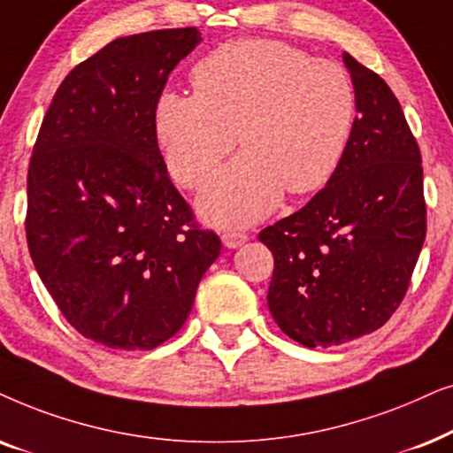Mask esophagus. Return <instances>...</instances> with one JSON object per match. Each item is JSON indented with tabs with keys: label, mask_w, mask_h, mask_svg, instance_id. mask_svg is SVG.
Masks as SVG:
<instances>
[{
	"label": "esophagus",
	"mask_w": 453,
	"mask_h": 453,
	"mask_svg": "<svg viewBox=\"0 0 453 453\" xmlns=\"http://www.w3.org/2000/svg\"><path fill=\"white\" fill-rule=\"evenodd\" d=\"M221 240H223V246H227V249H238V246H242L249 236H246L244 232H234V230H226L221 234Z\"/></svg>",
	"instance_id": "obj_1"
}]
</instances>
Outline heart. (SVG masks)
I'll list each match as a JSON object with an SVG mask.
<instances>
[{
	"label": "heart",
	"mask_w": 453,
	"mask_h": 453,
	"mask_svg": "<svg viewBox=\"0 0 453 453\" xmlns=\"http://www.w3.org/2000/svg\"><path fill=\"white\" fill-rule=\"evenodd\" d=\"M195 93L157 99L155 132L173 180L201 188V211L219 226H246L281 201L334 178L357 118L352 78L331 59H312L275 39L223 43L192 70Z\"/></svg>",
	"instance_id": "1"
}]
</instances>
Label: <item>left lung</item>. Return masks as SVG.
<instances>
[{
    "label": "left lung",
    "instance_id": "left-lung-1",
    "mask_svg": "<svg viewBox=\"0 0 453 453\" xmlns=\"http://www.w3.org/2000/svg\"><path fill=\"white\" fill-rule=\"evenodd\" d=\"M343 64L358 116L342 164L303 209L258 234L275 258L271 315L306 348L383 327L406 296L426 236L420 149L400 101L349 53Z\"/></svg>",
    "mask_w": 453,
    "mask_h": 453
}]
</instances>
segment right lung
Returning a JSON list of instances; mask_svg holds the SVG:
<instances>
[{
    "label": "right lung",
    "instance_id": "add662e5",
    "mask_svg": "<svg viewBox=\"0 0 453 453\" xmlns=\"http://www.w3.org/2000/svg\"><path fill=\"white\" fill-rule=\"evenodd\" d=\"M195 27L119 37L78 64L28 165L27 242L72 327L113 349H153L190 315L221 250L167 176L155 105L201 43Z\"/></svg>",
    "mask_w": 453,
    "mask_h": 453
}]
</instances>
